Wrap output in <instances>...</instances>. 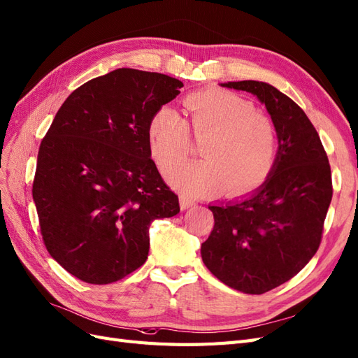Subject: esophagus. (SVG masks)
<instances>
[{"label": "esophagus", "instance_id": "34e87169", "mask_svg": "<svg viewBox=\"0 0 358 358\" xmlns=\"http://www.w3.org/2000/svg\"><path fill=\"white\" fill-rule=\"evenodd\" d=\"M192 206H196V201H194L192 199H189L188 196H180V208H182V210H187V209L192 208Z\"/></svg>", "mask_w": 358, "mask_h": 358}]
</instances>
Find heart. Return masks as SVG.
<instances>
[{"label": "heart", "instance_id": "obj_1", "mask_svg": "<svg viewBox=\"0 0 358 358\" xmlns=\"http://www.w3.org/2000/svg\"><path fill=\"white\" fill-rule=\"evenodd\" d=\"M187 121L170 107H161L148 125L150 157L169 175L189 155L191 134L201 138L204 159L191 162L171 175L189 194H210L225 188L242 196L267 179L278 157V134L272 119L231 91L208 88L183 100Z\"/></svg>", "mask_w": 358, "mask_h": 358}]
</instances>
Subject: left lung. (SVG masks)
<instances>
[{"instance_id":"left-lung-1","label":"left lung","mask_w":358,"mask_h":358,"mask_svg":"<svg viewBox=\"0 0 358 358\" xmlns=\"http://www.w3.org/2000/svg\"><path fill=\"white\" fill-rule=\"evenodd\" d=\"M222 86L264 103L279 148L262 188L242 200L209 206L215 225L201 243V258L225 285L263 294L296 276L318 251L333 196L331 170L315 127L289 96L257 80Z\"/></svg>"}]
</instances>
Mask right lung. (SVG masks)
I'll return each mask as SVG.
<instances>
[{
	"label": "right lung",
	"instance_id": "1",
	"mask_svg": "<svg viewBox=\"0 0 358 358\" xmlns=\"http://www.w3.org/2000/svg\"><path fill=\"white\" fill-rule=\"evenodd\" d=\"M170 76L117 69L74 90L43 137L32 182L43 242L83 282L133 273L149 225L179 213L148 143L149 119L180 92Z\"/></svg>",
	"mask_w": 358,
	"mask_h": 358
}]
</instances>
